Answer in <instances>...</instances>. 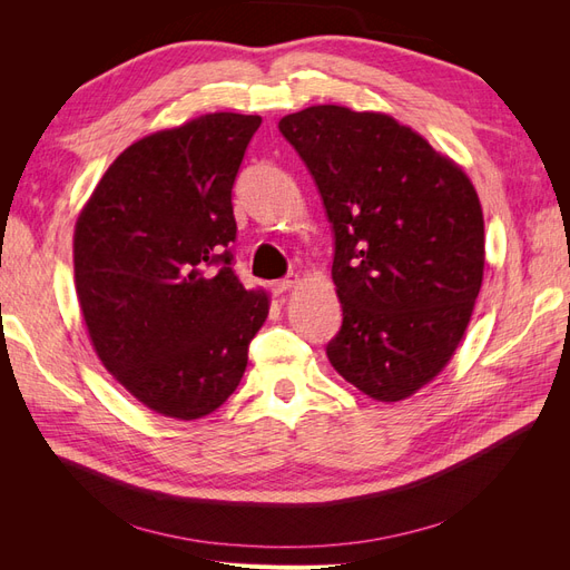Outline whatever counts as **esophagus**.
Returning a JSON list of instances; mask_svg holds the SVG:
<instances>
[{
	"label": "esophagus",
	"mask_w": 570,
	"mask_h": 570,
	"mask_svg": "<svg viewBox=\"0 0 570 570\" xmlns=\"http://www.w3.org/2000/svg\"><path fill=\"white\" fill-rule=\"evenodd\" d=\"M297 283H299V275H287V278H283V281H275L271 285V289H273V295H285V292L295 287Z\"/></svg>",
	"instance_id": "34e87169"
}]
</instances>
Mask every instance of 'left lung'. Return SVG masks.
Wrapping results in <instances>:
<instances>
[{"instance_id":"1","label":"left lung","mask_w":570,"mask_h":570,"mask_svg":"<svg viewBox=\"0 0 570 570\" xmlns=\"http://www.w3.org/2000/svg\"><path fill=\"white\" fill-rule=\"evenodd\" d=\"M333 226L342 325L325 354L344 381L400 402L446 366L485 266L463 170L392 116L321 105L278 124Z\"/></svg>"}]
</instances>
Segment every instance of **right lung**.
I'll use <instances>...</instances> for the list:
<instances>
[{
	"mask_svg": "<svg viewBox=\"0 0 570 570\" xmlns=\"http://www.w3.org/2000/svg\"><path fill=\"white\" fill-rule=\"evenodd\" d=\"M258 116L206 114L142 137L76 223V292L101 364L170 419L216 411L239 385L268 297L233 271V185Z\"/></svg>",
	"mask_w": 570,
	"mask_h": 570,
	"instance_id": "1",
	"label": "right lung"
}]
</instances>
